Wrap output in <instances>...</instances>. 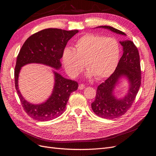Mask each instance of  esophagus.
I'll return each instance as SVG.
<instances>
[{
    "label": "esophagus",
    "mask_w": 156,
    "mask_h": 156,
    "mask_svg": "<svg viewBox=\"0 0 156 156\" xmlns=\"http://www.w3.org/2000/svg\"><path fill=\"white\" fill-rule=\"evenodd\" d=\"M85 85H84V84H83V83H80L79 85V86H78V89L79 90H83V89H84L85 88Z\"/></svg>",
    "instance_id": "34e87169"
}]
</instances>
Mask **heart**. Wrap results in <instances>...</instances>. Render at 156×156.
<instances>
[{
  "label": "heart",
  "mask_w": 156,
  "mask_h": 156,
  "mask_svg": "<svg viewBox=\"0 0 156 156\" xmlns=\"http://www.w3.org/2000/svg\"><path fill=\"white\" fill-rule=\"evenodd\" d=\"M74 47V50L65 48L61 55L65 69L71 78L82 72L83 63L88 76H94L97 80L110 76L117 67L120 48L114 38L88 33L78 38Z\"/></svg>",
  "instance_id": "b5f03b06"
}]
</instances>
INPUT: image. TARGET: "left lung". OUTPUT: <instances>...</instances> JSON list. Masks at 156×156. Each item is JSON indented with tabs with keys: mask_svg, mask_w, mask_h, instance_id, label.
Returning a JSON list of instances; mask_svg holds the SVG:
<instances>
[{
	"mask_svg": "<svg viewBox=\"0 0 156 156\" xmlns=\"http://www.w3.org/2000/svg\"><path fill=\"white\" fill-rule=\"evenodd\" d=\"M113 32L126 35L122 31L110 26H100ZM123 48V55L120 58L114 72L106 80L98 86L95 101L91 108L95 114L103 118L114 119L126 114L133 105L141 84V69L139 50L131 41L119 42ZM126 75L130 82L128 95L118 100L113 95V89L118 79Z\"/></svg>",
	"mask_w": 156,
	"mask_h": 156,
	"instance_id": "left-lung-1",
	"label": "left lung"
}]
</instances>
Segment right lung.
<instances>
[{
	"instance_id": "1",
	"label": "right lung",
	"mask_w": 156,
	"mask_h": 156,
	"mask_svg": "<svg viewBox=\"0 0 156 156\" xmlns=\"http://www.w3.org/2000/svg\"><path fill=\"white\" fill-rule=\"evenodd\" d=\"M78 30H66L49 28L31 35L22 46L17 57L14 70L15 87L22 106L30 118L44 122L56 118L64 112L70 93L78 89L76 82L66 79L54 72L55 85L50 97L41 105H32L22 97L18 88L21 66L31 63H42L59 69L63 51Z\"/></svg>"
}]
</instances>
